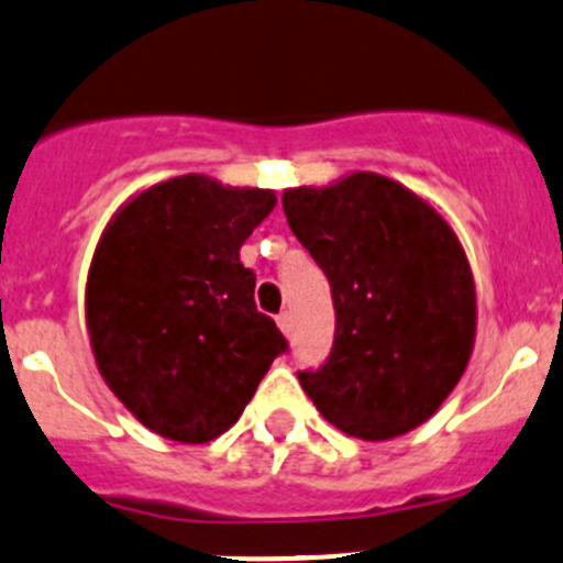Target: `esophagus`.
I'll list each match as a JSON object with an SVG mask.
<instances>
[{"label": "esophagus", "mask_w": 563, "mask_h": 563, "mask_svg": "<svg viewBox=\"0 0 563 563\" xmlns=\"http://www.w3.org/2000/svg\"><path fill=\"white\" fill-rule=\"evenodd\" d=\"M276 323H278V329H282L287 338H290V334H292V316H290V312H282V316L276 318Z\"/></svg>", "instance_id": "esophagus-1"}]
</instances>
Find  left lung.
I'll use <instances>...</instances> for the list:
<instances>
[{
	"label": "left lung",
	"instance_id": "left-lung-1",
	"mask_svg": "<svg viewBox=\"0 0 563 563\" xmlns=\"http://www.w3.org/2000/svg\"><path fill=\"white\" fill-rule=\"evenodd\" d=\"M282 206L334 303L332 352L321 368L298 371L301 388L329 424L363 441L424 424L474 343V282L455 231L376 173L287 189Z\"/></svg>",
	"mask_w": 563,
	"mask_h": 563
}]
</instances>
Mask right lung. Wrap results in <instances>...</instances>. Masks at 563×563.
<instances>
[{
    "label": "right lung",
    "mask_w": 563,
    "mask_h": 563,
    "mask_svg": "<svg viewBox=\"0 0 563 563\" xmlns=\"http://www.w3.org/2000/svg\"><path fill=\"white\" fill-rule=\"evenodd\" d=\"M273 206L271 189L178 175L136 195L97 245L86 285L97 368L158 435H223L287 352L256 309V273L240 262Z\"/></svg>",
    "instance_id": "add662e5"
}]
</instances>
